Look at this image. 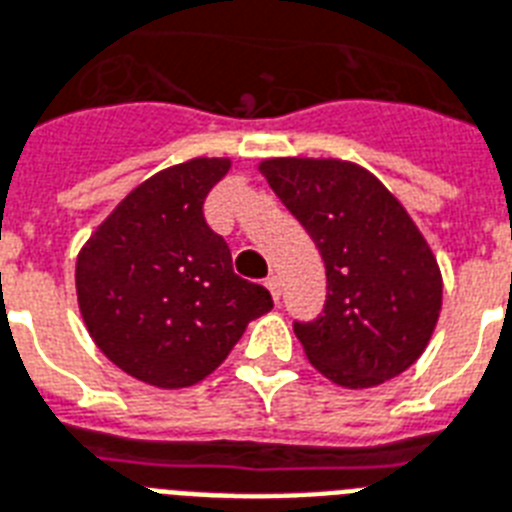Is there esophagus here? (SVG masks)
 Masks as SVG:
<instances>
[{
	"mask_svg": "<svg viewBox=\"0 0 512 512\" xmlns=\"http://www.w3.org/2000/svg\"><path fill=\"white\" fill-rule=\"evenodd\" d=\"M265 286H268L270 289V294H273V299H281V278L276 276V273H273V276H268L265 278Z\"/></svg>",
	"mask_w": 512,
	"mask_h": 512,
	"instance_id": "obj_1",
	"label": "esophagus"
}]
</instances>
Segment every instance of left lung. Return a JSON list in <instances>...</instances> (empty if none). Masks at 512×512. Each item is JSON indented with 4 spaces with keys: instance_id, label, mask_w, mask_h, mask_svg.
I'll use <instances>...</instances> for the list:
<instances>
[{
    "instance_id": "8db88e82",
    "label": "left lung",
    "mask_w": 512,
    "mask_h": 512,
    "mask_svg": "<svg viewBox=\"0 0 512 512\" xmlns=\"http://www.w3.org/2000/svg\"><path fill=\"white\" fill-rule=\"evenodd\" d=\"M260 170L326 265L323 313L294 321L307 360L347 389L400 376L442 310L439 265L405 207L352 162L278 157Z\"/></svg>"
}]
</instances>
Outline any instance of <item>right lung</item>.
I'll return each instance as SVG.
<instances>
[{"label":"right lung","instance_id":"obj_1","mask_svg":"<svg viewBox=\"0 0 512 512\" xmlns=\"http://www.w3.org/2000/svg\"><path fill=\"white\" fill-rule=\"evenodd\" d=\"M228 168V160L197 157L162 170L78 255V307L91 339L144 384H197L273 307L265 286L236 276L226 239L205 220V197Z\"/></svg>","mask_w":512,"mask_h":512}]
</instances>
